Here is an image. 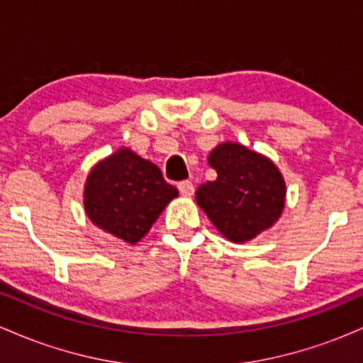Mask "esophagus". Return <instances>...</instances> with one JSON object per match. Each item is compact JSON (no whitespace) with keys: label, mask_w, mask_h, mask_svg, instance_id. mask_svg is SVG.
<instances>
[{"label":"esophagus","mask_w":363,"mask_h":363,"mask_svg":"<svg viewBox=\"0 0 363 363\" xmlns=\"http://www.w3.org/2000/svg\"><path fill=\"white\" fill-rule=\"evenodd\" d=\"M179 191H181L182 196H193L194 184L191 181H182L181 184H179Z\"/></svg>","instance_id":"obj_1"}]
</instances>
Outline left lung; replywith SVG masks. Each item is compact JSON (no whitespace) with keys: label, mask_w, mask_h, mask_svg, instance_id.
<instances>
[{"label":"left lung","mask_w":363,"mask_h":363,"mask_svg":"<svg viewBox=\"0 0 363 363\" xmlns=\"http://www.w3.org/2000/svg\"><path fill=\"white\" fill-rule=\"evenodd\" d=\"M208 164L216 179L198 187L196 203L220 234L232 242H247L277 223L286 187L268 157L225 141L211 150Z\"/></svg>","instance_id":"obj_1"}]
</instances>
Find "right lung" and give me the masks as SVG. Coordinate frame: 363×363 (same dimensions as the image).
<instances>
[{
    "instance_id": "right-lung-1",
    "label": "right lung",
    "mask_w": 363,
    "mask_h": 363,
    "mask_svg": "<svg viewBox=\"0 0 363 363\" xmlns=\"http://www.w3.org/2000/svg\"><path fill=\"white\" fill-rule=\"evenodd\" d=\"M177 194L155 164L119 148L90 170L83 205L91 223L135 245Z\"/></svg>"
}]
</instances>
